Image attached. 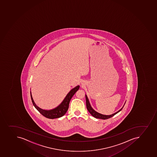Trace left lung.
<instances>
[{"label":"left lung","mask_w":157,"mask_h":157,"mask_svg":"<svg viewBox=\"0 0 157 157\" xmlns=\"http://www.w3.org/2000/svg\"><path fill=\"white\" fill-rule=\"evenodd\" d=\"M85 98H86V108L87 110H88V112H90V113L91 114V115L93 117L96 118H99V119H102V120H106V119H108V118H110L111 117H113L114 115H115L118 112H120L122 110L124 106L121 109H120V110H118L117 112H115L114 113L112 114L111 115H103L99 113L98 112H96V111L94 110L93 109V108L91 107L90 104V101L88 100V98L87 97L86 95L85 94Z\"/></svg>","instance_id":"1"}]
</instances>
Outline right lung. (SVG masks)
<instances>
[{"label": "right lung", "mask_w": 157, "mask_h": 157, "mask_svg": "<svg viewBox=\"0 0 157 157\" xmlns=\"http://www.w3.org/2000/svg\"><path fill=\"white\" fill-rule=\"evenodd\" d=\"M80 86L78 85L73 88L72 90H71L67 94V95L66 96L64 100L62 101V103L57 106L56 108L54 109H51L49 110H46L41 109L39 108L38 106L36 105V104L34 102L33 97H32V94L30 92V96H31V99H32V102L33 104V106L42 115L46 117L47 118H50V119H54V118H59L60 117H63L66 114L69 108V103L72 97L75 94L76 92L79 89Z\"/></svg>", "instance_id": "right-lung-1"}]
</instances>
